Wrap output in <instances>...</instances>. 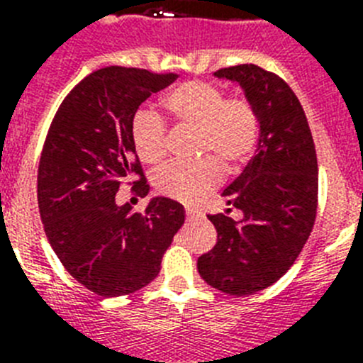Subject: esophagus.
<instances>
[{
	"label": "esophagus",
	"instance_id": "1",
	"mask_svg": "<svg viewBox=\"0 0 363 363\" xmlns=\"http://www.w3.org/2000/svg\"><path fill=\"white\" fill-rule=\"evenodd\" d=\"M185 214H187V218H196L198 216V211H194V209H185Z\"/></svg>",
	"mask_w": 363,
	"mask_h": 363
}]
</instances>
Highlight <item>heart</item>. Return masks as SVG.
Masks as SVG:
<instances>
[{
    "label": "heart",
    "instance_id": "b5f03b06",
    "mask_svg": "<svg viewBox=\"0 0 363 363\" xmlns=\"http://www.w3.org/2000/svg\"><path fill=\"white\" fill-rule=\"evenodd\" d=\"M162 104L179 127L196 133L194 152L211 156L162 169L154 176V187L163 196L182 203H194L209 196L221 179L218 162L233 171L256 150L259 114L245 96L225 98L216 83L194 79L174 86ZM133 143L143 163L162 165L167 156V129L162 118L150 111L140 112L133 123Z\"/></svg>",
    "mask_w": 363,
    "mask_h": 363
}]
</instances>
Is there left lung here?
Instances as JSON below:
<instances>
[{
	"label": "left lung",
	"instance_id": "obj_1",
	"mask_svg": "<svg viewBox=\"0 0 363 363\" xmlns=\"http://www.w3.org/2000/svg\"><path fill=\"white\" fill-rule=\"evenodd\" d=\"M214 76L240 83L255 104L259 142L242 174L223 191L227 205L242 211L243 220L207 216L218 242L198 258V272L214 289L245 296L280 280L306 245L318 205V162L306 112L280 76L252 63Z\"/></svg>",
	"mask_w": 363,
	"mask_h": 363
}]
</instances>
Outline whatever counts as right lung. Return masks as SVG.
I'll return each instance as SVG.
<instances>
[{
  "label": "right lung",
  "instance_id": "add662e5",
  "mask_svg": "<svg viewBox=\"0 0 363 363\" xmlns=\"http://www.w3.org/2000/svg\"><path fill=\"white\" fill-rule=\"evenodd\" d=\"M176 78L105 67L74 86L50 123L38 167L45 234L70 277L99 296H123L150 284L184 225V205L171 198H152L143 213L114 200L121 184L147 196L133 120L150 94Z\"/></svg>",
  "mask_w": 363,
  "mask_h": 363
}]
</instances>
